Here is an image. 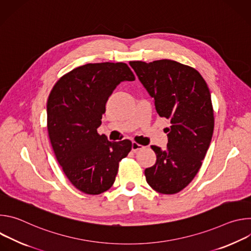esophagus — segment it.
<instances>
[{
    "label": "esophagus",
    "mask_w": 251,
    "mask_h": 251,
    "mask_svg": "<svg viewBox=\"0 0 251 251\" xmlns=\"http://www.w3.org/2000/svg\"><path fill=\"white\" fill-rule=\"evenodd\" d=\"M142 148H143V146L140 145V144H138V143H136V142H133V143H132V151H133V152H137L138 150H140V149H142Z\"/></svg>",
    "instance_id": "1"
}]
</instances>
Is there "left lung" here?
I'll return each mask as SVG.
<instances>
[{
    "label": "left lung",
    "mask_w": 251,
    "mask_h": 251,
    "mask_svg": "<svg viewBox=\"0 0 251 251\" xmlns=\"http://www.w3.org/2000/svg\"><path fill=\"white\" fill-rule=\"evenodd\" d=\"M139 80L154 98L157 113L170 120L167 148L151 146L157 156L145 170L156 192L173 195L198 174L209 147L214 117L210 92L199 71L171 59L130 61Z\"/></svg>",
    "instance_id": "obj_1"
}]
</instances>
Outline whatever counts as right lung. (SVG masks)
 Wrapping results in <instances>:
<instances>
[{"label": "right lung", "mask_w": 251, "mask_h": 251, "mask_svg": "<svg viewBox=\"0 0 251 251\" xmlns=\"http://www.w3.org/2000/svg\"><path fill=\"white\" fill-rule=\"evenodd\" d=\"M135 75L124 62L87 63L62 75L48 99V132L57 162L70 183L99 195L115 182L119 162L132 142H110L99 135L105 104L121 81Z\"/></svg>", "instance_id": "obj_1"}]
</instances>
